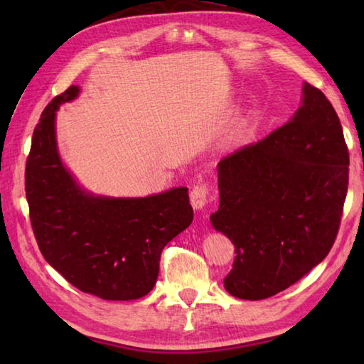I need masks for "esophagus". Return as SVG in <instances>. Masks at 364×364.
Instances as JSON below:
<instances>
[{"instance_id": "34e87169", "label": "esophagus", "mask_w": 364, "mask_h": 364, "mask_svg": "<svg viewBox=\"0 0 364 364\" xmlns=\"http://www.w3.org/2000/svg\"><path fill=\"white\" fill-rule=\"evenodd\" d=\"M191 204L196 208V210H199V208L204 207L208 200V186L207 184H197V186L193 188L191 191Z\"/></svg>"}]
</instances>
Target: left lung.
Here are the masks:
<instances>
[{
	"label": "left lung",
	"mask_w": 364,
	"mask_h": 364,
	"mask_svg": "<svg viewBox=\"0 0 364 364\" xmlns=\"http://www.w3.org/2000/svg\"><path fill=\"white\" fill-rule=\"evenodd\" d=\"M348 165L341 120L310 83L286 125L220 160L210 221L236 247L228 292L268 299L324 260L341 226Z\"/></svg>",
	"instance_id": "1"
}]
</instances>
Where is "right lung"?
<instances>
[{
    "label": "right lung",
    "instance_id": "obj_1",
    "mask_svg": "<svg viewBox=\"0 0 364 364\" xmlns=\"http://www.w3.org/2000/svg\"><path fill=\"white\" fill-rule=\"evenodd\" d=\"M72 85L36 123L26 165L30 223L40 252L82 292L104 300H136L152 291L160 254L193 223L188 188L136 199L86 193L60 162L56 110L75 100Z\"/></svg>",
    "mask_w": 364,
    "mask_h": 364
}]
</instances>
